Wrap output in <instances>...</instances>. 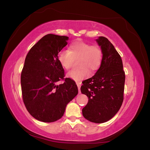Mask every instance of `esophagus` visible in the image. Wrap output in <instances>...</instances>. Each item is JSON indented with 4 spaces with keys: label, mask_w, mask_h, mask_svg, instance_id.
Instances as JSON below:
<instances>
[{
    "label": "esophagus",
    "mask_w": 150,
    "mask_h": 150,
    "mask_svg": "<svg viewBox=\"0 0 150 150\" xmlns=\"http://www.w3.org/2000/svg\"><path fill=\"white\" fill-rule=\"evenodd\" d=\"M76 84H77V87H78L79 93H81V90H80V88H81V81H76Z\"/></svg>",
    "instance_id": "1"
}]
</instances>
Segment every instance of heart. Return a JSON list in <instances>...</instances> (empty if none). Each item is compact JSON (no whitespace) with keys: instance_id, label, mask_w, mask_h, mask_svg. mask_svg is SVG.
<instances>
[{"instance_id":"heart-1","label":"heart","mask_w":150,"mask_h":150,"mask_svg":"<svg viewBox=\"0 0 150 150\" xmlns=\"http://www.w3.org/2000/svg\"><path fill=\"white\" fill-rule=\"evenodd\" d=\"M102 50L82 40H77L69 45L67 50L60 51L57 55L58 62L65 69L72 67L74 61L77 60L79 68L67 73L68 77L75 81H81L89 75V70H97L103 61Z\"/></svg>"}]
</instances>
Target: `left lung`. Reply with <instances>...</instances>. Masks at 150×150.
<instances>
[{
  "mask_svg": "<svg viewBox=\"0 0 150 150\" xmlns=\"http://www.w3.org/2000/svg\"><path fill=\"white\" fill-rule=\"evenodd\" d=\"M103 52V61L95 75L85 80L81 91L87 96L83 115L95 123L107 122L118 112L124 100L125 72L120 55L105 37L96 39Z\"/></svg>",
  "mask_w": 150,
  "mask_h": 150,
  "instance_id": "obj_1",
  "label": "left lung"
}]
</instances>
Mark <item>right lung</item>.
<instances>
[{"mask_svg": "<svg viewBox=\"0 0 150 150\" xmlns=\"http://www.w3.org/2000/svg\"><path fill=\"white\" fill-rule=\"evenodd\" d=\"M68 38L45 35L33 45L25 59L21 73L22 100L30 115L44 122L62 118L66 106L78 94L75 82L65 78L64 69L57 59ZM59 80L64 82L57 86Z\"/></svg>", "mask_w": 150, "mask_h": 150, "instance_id": "obj_1", "label": "right lung"}]
</instances>
